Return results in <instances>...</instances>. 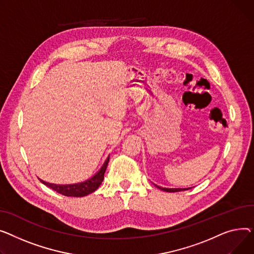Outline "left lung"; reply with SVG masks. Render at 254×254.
Listing matches in <instances>:
<instances>
[{"mask_svg":"<svg viewBox=\"0 0 254 254\" xmlns=\"http://www.w3.org/2000/svg\"><path fill=\"white\" fill-rule=\"evenodd\" d=\"M155 185V184H154ZM157 188H159L160 190H164V191H169V192H175V191H182V190H190V188H185V189H182V188H174V189H169V188H162V187H159L157 185H155Z\"/></svg>","mask_w":254,"mask_h":254,"instance_id":"left-lung-1","label":"left lung"}]
</instances>
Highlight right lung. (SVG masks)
Returning a JSON list of instances; mask_svg holds the SVG:
<instances>
[{
	"label": "right lung",
	"instance_id": "add662e5",
	"mask_svg": "<svg viewBox=\"0 0 254 254\" xmlns=\"http://www.w3.org/2000/svg\"><path fill=\"white\" fill-rule=\"evenodd\" d=\"M110 161V156L107 158V160L104 161L103 165L101 166V168L90 178L88 180L81 182V183H77V184H69V185H56V184H51V183H47L40 178V182L42 184H44L45 186H47L48 188L54 190L55 191L62 193L64 196L66 197H84L89 195L93 191H95L98 187L101 185L102 181H103V176H104V172L107 170L108 164Z\"/></svg>",
	"mask_w": 254,
	"mask_h": 254
}]
</instances>
